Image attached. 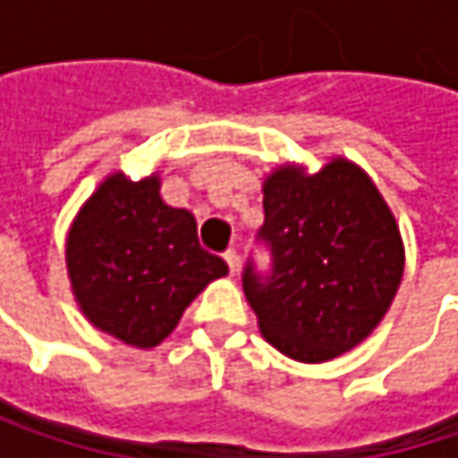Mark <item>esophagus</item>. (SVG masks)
I'll return each instance as SVG.
<instances>
[{"instance_id": "1", "label": "esophagus", "mask_w": 458, "mask_h": 458, "mask_svg": "<svg viewBox=\"0 0 458 458\" xmlns=\"http://www.w3.org/2000/svg\"><path fill=\"white\" fill-rule=\"evenodd\" d=\"M225 262H228L230 273H238V262H241V259H238V251H235V249H228V251H225Z\"/></svg>"}]
</instances>
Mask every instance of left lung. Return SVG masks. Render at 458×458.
<instances>
[{
    "mask_svg": "<svg viewBox=\"0 0 458 458\" xmlns=\"http://www.w3.org/2000/svg\"><path fill=\"white\" fill-rule=\"evenodd\" d=\"M273 273L243 270L262 336L286 358L326 363L358 347L390 310L406 249L374 180L334 156L318 172L276 166L262 182Z\"/></svg>",
    "mask_w": 458,
    "mask_h": 458,
    "instance_id": "8db88e82",
    "label": "left lung"
}]
</instances>
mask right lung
Wrapping results in <instances>:
<instances>
[{
	"label": "right lung",
	"mask_w": 458,
	"mask_h": 458,
	"mask_svg": "<svg viewBox=\"0 0 458 458\" xmlns=\"http://www.w3.org/2000/svg\"><path fill=\"white\" fill-rule=\"evenodd\" d=\"M161 177L111 172L65 235L73 300L95 328L140 350L161 344L225 259L199 243L196 217L161 199Z\"/></svg>",
	"instance_id": "add662e5"
}]
</instances>
